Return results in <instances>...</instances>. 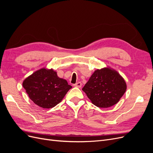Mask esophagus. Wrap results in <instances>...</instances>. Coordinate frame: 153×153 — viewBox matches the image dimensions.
<instances>
[{"mask_svg": "<svg viewBox=\"0 0 153 153\" xmlns=\"http://www.w3.org/2000/svg\"><path fill=\"white\" fill-rule=\"evenodd\" d=\"M82 83L80 82H78L76 83V84H75V85H74V86L76 87H78V88H80L82 87Z\"/></svg>", "mask_w": 153, "mask_h": 153, "instance_id": "1", "label": "esophagus"}]
</instances>
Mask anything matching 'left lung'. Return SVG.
Here are the masks:
<instances>
[{"mask_svg": "<svg viewBox=\"0 0 153 153\" xmlns=\"http://www.w3.org/2000/svg\"><path fill=\"white\" fill-rule=\"evenodd\" d=\"M120 74L110 68L97 69L82 88L92 104L100 108L110 107L118 103L126 90Z\"/></svg>", "mask_w": 153, "mask_h": 153, "instance_id": "1", "label": "left lung"}]
</instances>
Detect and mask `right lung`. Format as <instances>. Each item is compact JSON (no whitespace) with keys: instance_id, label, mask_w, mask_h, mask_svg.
<instances>
[{"instance_id":"right-lung-1","label":"right lung","mask_w":153,"mask_h":153,"mask_svg":"<svg viewBox=\"0 0 153 153\" xmlns=\"http://www.w3.org/2000/svg\"><path fill=\"white\" fill-rule=\"evenodd\" d=\"M29 98L43 108L54 107L59 103L72 86L59 78L52 69H40L23 82Z\"/></svg>"}]
</instances>
